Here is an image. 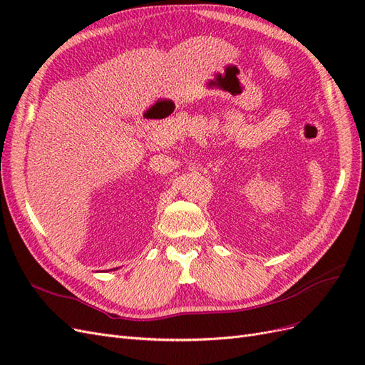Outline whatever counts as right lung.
Listing matches in <instances>:
<instances>
[{"label": "right lung", "instance_id": "right-lung-1", "mask_svg": "<svg viewBox=\"0 0 365 365\" xmlns=\"http://www.w3.org/2000/svg\"><path fill=\"white\" fill-rule=\"evenodd\" d=\"M114 269H117V268H114Z\"/></svg>", "mask_w": 365, "mask_h": 365}]
</instances>
